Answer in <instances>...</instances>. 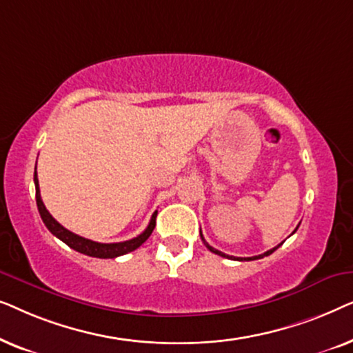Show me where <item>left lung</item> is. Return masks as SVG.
Here are the masks:
<instances>
[{
    "instance_id": "8db88e82",
    "label": "left lung",
    "mask_w": 353,
    "mask_h": 353,
    "mask_svg": "<svg viewBox=\"0 0 353 353\" xmlns=\"http://www.w3.org/2000/svg\"><path fill=\"white\" fill-rule=\"evenodd\" d=\"M297 228H299V226H297ZM297 228L296 230H294L292 231V233H296V231H297ZM201 238H202V241H204V236H202V233H201ZM204 244L207 245V249H209L210 250V252H214V254H216V255H221V257H226V259H233V260H241V262H243V260H257V259H263V257H267V255H270V254H273L274 252V250H276L278 248H279V245H281V244H278L276 245V248H273V249H270V250H267V252H265V254H262V255H254V257H233V255H226V254H223V252H220V250H216V249H214V248H212V245H209V244H207L205 243V241H204Z\"/></svg>"
}]
</instances>
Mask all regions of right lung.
Here are the masks:
<instances>
[{
	"instance_id": "right-lung-1",
	"label": "right lung",
	"mask_w": 353,
	"mask_h": 353,
	"mask_svg": "<svg viewBox=\"0 0 353 353\" xmlns=\"http://www.w3.org/2000/svg\"><path fill=\"white\" fill-rule=\"evenodd\" d=\"M33 181H35V191H37V205H38V212H40L43 223L46 225V228L51 231L56 238H59L62 243H65L69 248H72L77 252L90 255V257H96V259H115L120 257V255L132 252V250L138 249L144 241H146L151 233L156 228V216H157V210L154 212L151 216V221H149L148 228L143 231L141 234L137 236V238L130 239V241H123V243H110V244H104V243H96V241L81 238V236L72 233L67 228H64L59 221H56L52 219V215L46 210L45 204H43L41 196H40V186H38V176H37V170L35 175H33Z\"/></svg>"
}]
</instances>
